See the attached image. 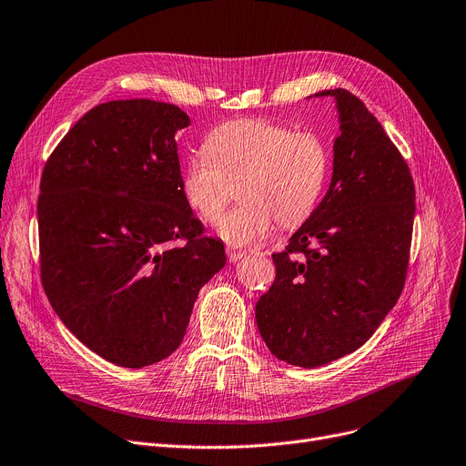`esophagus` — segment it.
Instances as JSON below:
<instances>
[{"label":"esophagus","mask_w":466,"mask_h":466,"mask_svg":"<svg viewBox=\"0 0 466 466\" xmlns=\"http://www.w3.org/2000/svg\"><path fill=\"white\" fill-rule=\"evenodd\" d=\"M228 262H238V260H241L243 257H246V253H241V251H232V249H228Z\"/></svg>","instance_id":"esophagus-1"}]
</instances>
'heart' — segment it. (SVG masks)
Returning a JSON list of instances; mask_svg holds the SVG:
<instances>
[{
  "instance_id": "1",
  "label": "heart",
  "mask_w": 466,
  "mask_h": 466,
  "mask_svg": "<svg viewBox=\"0 0 466 466\" xmlns=\"http://www.w3.org/2000/svg\"><path fill=\"white\" fill-rule=\"evenodd\" d=\"M329 153L313 132H292L266 118L230 120L213 128L206 145L187 153L181 188L188 206L208 223L225 211L232 185L243 181V202L218 220L228 246L260 243L276 228L297 227L311 215L325 187Z\"/></svg>"
}]
</instances>
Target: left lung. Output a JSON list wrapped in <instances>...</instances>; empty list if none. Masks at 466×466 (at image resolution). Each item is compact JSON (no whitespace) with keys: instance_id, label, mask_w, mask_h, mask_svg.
Masks as SVG:
<instances>
[{"instance_id":"left-lung-1","label":"left lung","mask_w":466,"mask_h":466,"mask_svg":"<svg viewBox=\"0 0 466 466\" xmlns=\"http://www.w3.org/2000/svg\"><path fill=\"white\" fill-rule=\"evenodd\" d=\"M313 96L334 97L338 111L330 187L272 255L276 281L255 306L268 350L304 369L353 353L393 309L415 215L408 164L378 118L350 90Z\"/></svg>"}]
</instances>
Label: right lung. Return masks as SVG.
<instances>
[{
  "label": "right lung",
  "instance_id": "1",
  "mask_svg": "<svg viewBox=\"0 0 466 466\" xmlns=\"http://www.w3.org/2000/svg\"><path fill=\"white\" fill-rule=\"evenodd\" d=\"M188 125L174 104H100L43 169L46 299L73 336L125 369L179 348L200 289L227 264L223 241L202 234L183 196L176 134Z\"/></svg>",
  "mask_w": 466,
  "mask_h": 466
}]
</instances>
